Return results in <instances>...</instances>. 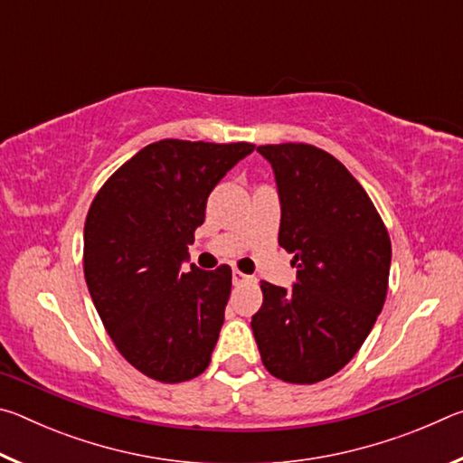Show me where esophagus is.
Wrapping results in <instances>:
<instances>
[{
	"label": "esophagus",
	"instance_id": "1",
	"mask_svg": "<svg viewBox=\"0 0 463 463\" xmlns=\"http://www.w3.org/2000/svg\"><path fill=\"white\" fill-rule=\"evenodd\" d=\"M247 279H249V276H245V273L239 271V269H232V284L234 286H239V284H242V281H247Z\"/></svg>",
	"mask_w": 463,
	"mask_h": 463
}]
</instances>
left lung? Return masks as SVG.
Listing matches in <instances>:
<instances>
[{
    "label": "left lung",
    "mask_w": 463,
    "mask_h": 463,
    "mask_svg": "<svg viewBox=\"0 0 463 463\" xmlns=\"http://www.w3.org/2000/svg\"><path fill=\"white\" fill-rule=\"evenodd\" d=\"M257 151L276 177L278 241L294 253L296 281H261L250 328L265 370L315 383L343 370L375 325L388 292L390 237L370 195L333 155L302 143Z\"/></svg>",
    "instance_id": "1"
}]
</instances>
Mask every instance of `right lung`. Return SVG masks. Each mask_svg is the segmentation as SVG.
Listing matches in <instances>:
<instances>
[{"label":"right lung","mask_w":463,"mask_h":463,"mask_svg":"<svg viewBox=\"0 0 463 463\" xmlns=\"http://www.w3.org/2000/svg\"><path fill=\"white\" fill-rule=\"evenodd\" d=\"M253 148L159 140L124 163L91 203L83 231L91 300L124 359L156 382L192 380L213 359L231 268L182 265L210 192Z\"/></svg>","instance_id":"1"}]
</instances>
